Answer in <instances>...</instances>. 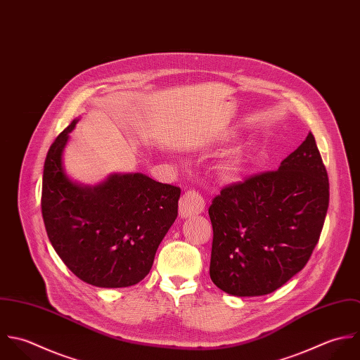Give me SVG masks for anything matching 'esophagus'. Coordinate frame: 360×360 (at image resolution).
Instances as JSON below:
<instances>
[{
  "mask_svg": "<svg viewBox=\"0 0 360 360\" xmlns=\"http://www.w3.org/2000/svg\"><path fill=\"white\" fill-rule=\"evenodd\" d=\"M205 210V200L203 198L195 192L188 191L182 198L179 199V217L188 218V217L196 216L203 213Z\"/></svg>",
  "mask_w": 360,
  "mask_h": 360,
  "instance_id": "esophagus-1",
  "label": "esophagus"
}]
</instances>
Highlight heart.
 <instances>
[{"label":"heart","mask_w":360,"mask_h":360,"mask_svg":"<svg viewBox=\"0 0 360 360\" xmlns=\"http://www.w3.org/2000/svg\"><path fill=\"white\" fill-rule=\"evenodd\" d=\"M248 162V155L243 150H236L228 155H225L217 165L218 174L226 179L233 181L236 179L245 169Z\"/></svg>","instance_id":"b5f03b06"}]
</instances>
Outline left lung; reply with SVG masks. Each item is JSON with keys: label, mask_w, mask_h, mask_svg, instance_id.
Listing matches in <instances>:
<instances>
[{"label": "left lung", "mask_w": 360, "mask_h": 360, "mask_svg": "<svg viewBox=\"0 0 360 360\" xmlns=\"http://www.w3.org/2000/svg\"><path fill=\"white\" fill-rule=\"evenodd\" d=\"M328 199L327 171L311 134L277 171L224 188L209 209L212 281L233 296L283 287L309 262Z\"/></svg>", "instance_id": "1"}]
</instances>
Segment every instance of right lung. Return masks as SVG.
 <instances>
[{"label":"right lung","mask_w":360,"mask_h":360,"mask_svg":"<svg viewBox=\"0 0 360 360\" xmlns=\"http://www.w3.org/2000/svg\"><path fill=\"white\" fill-rule=\"evenodd\" d=\"M77 118L51 144L43 171L41 213L49 239L82 281L131 287L148 274L158 245L178 216L181 189L141 172L110 174L83 185L64 167Z\"/></svg>","instance_id":"1"}]
</instances>
